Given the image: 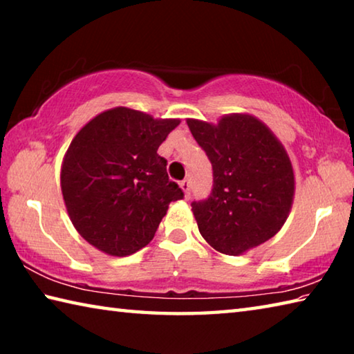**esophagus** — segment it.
<instances>
[{
	"label": "esophagus",
	"mask_w": 354,
	"mask_h": 354,
	"mask_svg": "<svg viewBox=\"0 0 354 354\" xmlns=\"http://www.w3.org/2000/svg\"><path fill=\"white\" fill-rule=\"evenodd\" d=\"M179 187L183 189L185 198H189V196H190V181H189V179H183V181L179 183Z\"/></svg>",
	"instance_id": "34e87169"
}]
</instances>
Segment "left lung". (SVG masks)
<instances>
[{"label":"left lung","instance_id":"8db88e82","mask_svg":"<svg viewBox=\"0 0 354 354\" xmlns=\"http://www.w3.org/2000/svg\"><path fill=\"white\" fill-rule=\"evenodd\" d=\"M214 171L212 194L192 203L200 234L218 253L239 256L272 239L286 223L295 175L283 143L251 113L217 123L187 118Z\"/></svg>","mask_w":354,"mask_h":354}]
</instances>
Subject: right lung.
<instances>
[{
    "label": "right lung",
    "mask_w": 354,
    "mask_h": 354,
    "mask_svg": "<svg viewBox=\"0 0 354 354\" xmlns=\"http://www.w3.org/2000/svg\"><path fill=\"white\" fill-rule=\"evenodd\" d=\"M179 123L118 106L77 131L64 156L61 189L84 241L118 257L153 241L170 203L184 196L158 154Z\"/></svg>",
    "instance_id": "1"
}]
</instances>
